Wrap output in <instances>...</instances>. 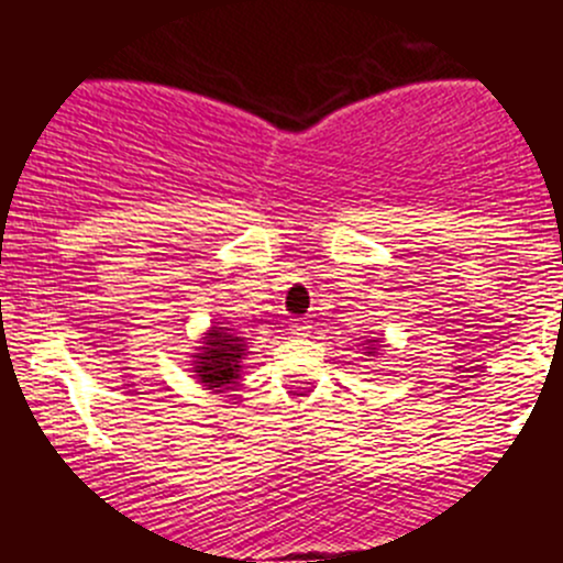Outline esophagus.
Listing matches in <instances>:
<instances>
[{"label": "esophagus", "instance_id": "34e87169", "mask_svg": "<svg viewBox=\"0 0 563 563\" xmlns=\"http://www.w3.org/2000/svg\"><path fill=\"white\" fill-rule=\"evenodd\" d=\"M310 332H313V327H310L308 321H299V323H294V327H291L294 338H310Z\"/></svg>", "mask_w": 563, "mask_h": 563}]
</instances>
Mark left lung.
I'll return each mask as SVG.
<instances>
[{
    "label": "left lung",
    "instance_id": "obj_1",
    "mask_svg": "<svg viewBox=\"0 0 563 563\" xmlns=\"http://www.w3.org/2000/svg\"><path fill=\"white\" fill-rule=\"evenodd\" d=\"M387 349V343H384V338H367L365 343H362V354L371 356V360H376L378 351Z\"/></svg>",
    "mask_w": 563,
    "mask_h": 563
}]
</instances>
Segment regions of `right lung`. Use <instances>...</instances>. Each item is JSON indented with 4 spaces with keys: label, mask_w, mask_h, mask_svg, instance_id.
I'll return each instance as SVG.
<instances>
[{
    "label": "right lung",
    "mask_w": 563,
    "mask_h": 563,
    "mask_svg": "<svg viewBox=\"0 0 563 563\" xmlns=\"http://www.w3.org/2000/svg\"><path fill=\"white\" fill-rule=\"evenodd\" d=\"M247 354V338H240L236 329L225 327L214 318L212 327L201 334L198 345L192 349L187 371L203 389L223 391L242 382V367H245Z\"/></svg>",
    "instance_id": "1"
}]
</instances>
